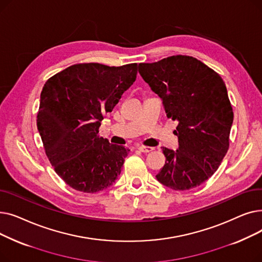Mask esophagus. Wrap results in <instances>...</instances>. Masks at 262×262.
<instances>
[{"label": "esophagus", "mask_w": 262, "mask_h": 262, "mask_svg": "<svg viewBox=\"0 0 262 262\" xmlns=\"http://www.w3.org/2000/svg\"><path fill=\"white\" fill-rule=\"evenodd\" d=\"M138 149L140 150V152H142V153H148V152H152L153 147H150V146H144V145H139V146H138Z\"/></svg>", "instance_id": "obj_1"}]
</instances>
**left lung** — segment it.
Segmentation results:
<instances>
[{
  "mask_svg": "<svg viewBox=\"0 0 262 262\" xmlns=\"http://www.w3.org/2000/svg\"><path fill=\"white\" fill-rule=\"evenodd\" d=\"M139 73L161 99L167 117L178 122L174 134L180 146L162 147L166 163L157 181L176 191L202 185L229 146L233 113L225 82L202 61L183 55L139 63Z\"/></svg>",
  "mask_w": 262,
  "mask_h": 262,
  "instance_id": "left-lung-1",
  "label": "left lung"
}]
</instances>
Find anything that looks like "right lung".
I'll return each mask as SVG.
<instances>
[{"mask_svg": "<svg viewBox=\"0 0 262 262\" xmlns=\"http://www.w3.org/2000/svg\"><path fill=\"white\" fill-rule=\"evenodd\" d=\"M137 70V63H78L45 84L37 127L55 172L71 188L94 193L117 181L129 149L110 144L99 128L136 80Z\"/></svg>", "mask_w": 262, "mask_h": 262, "instance_id": "add662e5", "label": "right lung"}]
</instances>
